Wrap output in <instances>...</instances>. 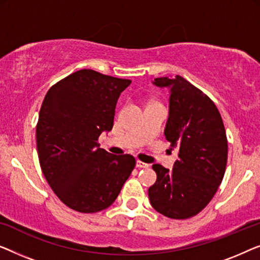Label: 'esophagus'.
<instances>
[{
	"label": "esophagus",
	"instance_id": "esophagus-1",
	"mask_svg": "<svg viewBox=\"0 0 260 260\" xmlns=\"http://www.w3.org/2000/svg\"><path fill=\"white\" fill-rule=\"evenodd\" d=\"M137 167H139V168H148L149 165H148V164H146V162L140 161V160H138V161H137Z\"/></svg>",
	"mask_w": 260,
	"mask_h": 260
}]
</instances>
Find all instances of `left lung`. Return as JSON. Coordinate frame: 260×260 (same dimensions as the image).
Returning a JSON list of instances; mask_svg holds the SVG:
<instances>
[{
  "label": "left lung",
  "instance_id": "obj_1",
  "mask_svg": "<svg viewBox=\"0 0 260 260\" xmlns=\"http://www.w3.org/2000/svg\"><path fill=\"white\" fill-rule=\"evenodd\" d=\"M152 83L170 89L166 140L178 148L170 171L153 165L155 184L148 188L153 208L165 217L187 219L211 202L221 184L228 162V139L213 101L187 80L156 78Z\"/></svg>",
  "mask_w": 260,
  "mask_h": 260
}]
</instances>
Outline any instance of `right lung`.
<instances>
[{
	"mask_svg": "<svg viewBox=\"0 0 260 260\" xmlns=\"http://www.w3.org/2000/svg\"><path fill=\"white\" fill-rule=\"evenodd\" d=\"M131 80L92 69L75 72L46 94L36 127L42 173L63 204L82 213L111 206L135 166L134 156L100 148Z\"/></svg>",
	"mask_w": 260,
	"mask_h": 260,
	"instance_id": "right-lung-1",
	"label": "right lung"
}]
</instances>
